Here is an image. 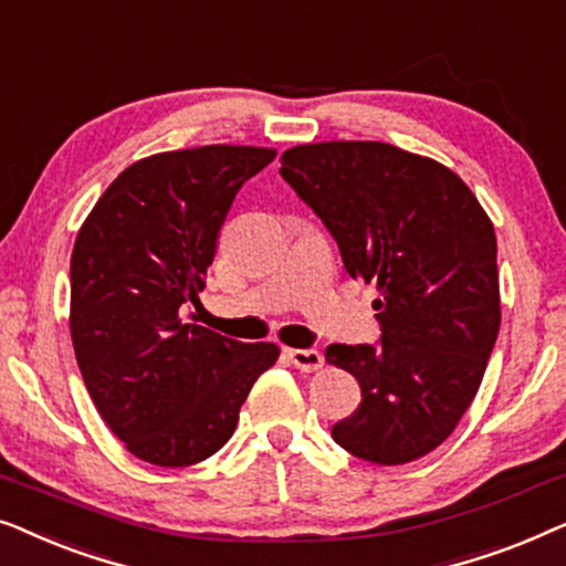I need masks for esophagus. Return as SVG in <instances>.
Masks as SVG:
<instances>
[{"label": "esophagus", "mask_w": 566, "mask_h": 566, "mask_svg": "<svg viewBox=\"0 0 566 566\" xmlns=\"http://www.w3.org/2000/svg\"><path fill=\"white\" fill-rule=\"evenodd\" d=\"M285 355H289L293 366L304 370V374H314V370H322L324 366V358L319 350H285Z\"/></svg>", "instance_id": "esophagus-1"}]
</instances>
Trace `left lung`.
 <instances>
[{"label": "left lung", "instance_id": "obj_1", "mask_svg": "<svg viewBox=\"0 0 566 566\" xmlns=\"http://www.w3.org/2000/svg\"><path fill=\"white\" fill-rule=\"evenodd\" d=\"M281 165L350 277L378 291L381 343L324 353L358 378L363 397L332 438L381 467L436 451L474 401L500 332L490 216L459 175L391 144H301Z\"/></svg>", "mask_w": 566, "mask_h": 566}]
</instances>
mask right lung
Wrapping results in <instances>:
<instances>
[{"label": "right lung", "instance_id": "obj_1", "mask_svg": "<svg viewBox=\"0 0 566 566\" xmlns=\"http://www.w3.org/2000/svg\"><path fill=\"white\" fill-rule=\"evenodd\" d=\"M275 159L262 146H198L138 159L76 234L72 343L99 417L136 459L192 467L234 436L247 394L277 360L185 324L239 188Z\"/></svg>", "mask_w": 566, "mask_h": 566}]
</instances>
